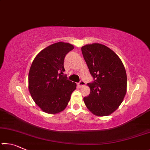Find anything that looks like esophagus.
Returning <instances> with one entry per match:
<instances>
[{
    "mask_svg": "<svg viewBox=\"0 0 150 150\" xmlns=\"http://www.w3.org/2000/svg\"><path fill=\"white\" fill-rule=\"evenodd\" d=\"M77 85L79 87H83V86L85 85V81H81L79 83H77Z\"/></svg>",
    "mask_w": 150,
    "mask_h": 150,
    "instance_id": "1",
    "label": "esophagus"
}]
</instances>
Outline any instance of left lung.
Here are the masks:
<instances>
[{
  "instance_id": "left-lung-1",
  "label": "left lung",
  "mask_w": 150,
  "mask_h": 150,
  "mask_svg": "<svg viewBox=\"0 0 150 150\" xmlns=\"http://www.w3.org/2000/svg\"><path fill=\"white\" fill-rule=\"evenodd\" d=\"M81 51L95 80L87 84L91 93L83 98L85 105L96 116L110 115L122 103L126 93L123 63L112 50L98 43L85 45Z\"/></svg>"
}]
</instances>
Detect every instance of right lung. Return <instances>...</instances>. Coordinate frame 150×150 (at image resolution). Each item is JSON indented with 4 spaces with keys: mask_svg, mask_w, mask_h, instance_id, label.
<instances>
[{
    "mask_svg": "<svg viewBox=\"0 0 150 150\" xmlns=\"http://www.w3.org/2000/svg\"><path fill=\"white\" fill-rule=\"evenodd\" d=\"M73 45L55 43L42 50L33 61L28 74V88L35 103L48 114L63 111L76 89L75 83L63 75L66 54Z\"/></svg>",
    "mask_w": 150,
    "mask_h": 150,
    "instance_id": "obj_1",
    "label": "right lung"
}]
</instances>
